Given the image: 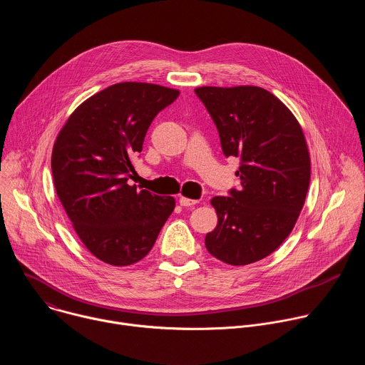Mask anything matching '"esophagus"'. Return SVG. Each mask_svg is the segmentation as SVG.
<instances>
[{
  "label": "esophagus",
  "instance_id": "1",
  "mask_svg": "<svg viewBox=\"0 0 365 365\" xmlns=\"http://www.w3.org/2000/svg\"><path fill=\"white\" fill-rule=\"evenodd\" d=\"M179 203H180L182 206H195L196 203H199V200L189 199V197H186V196H180V197H179Z\"/></svg>",
  "mask_w": 365,
  "mask_h": 365
}]
</instances>
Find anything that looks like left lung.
<instances>
[{"label": "left lung", "mask_w": 365, "mask_h": 365, "mask_svg": "<svg viewBox=\"0 0 365 365\" xmlns=\"http://www.w3.org/2000/svg\"><path fill=\"white\" fill-rule=\"evenodd\" d=\"M212 117L227 158L241 159V187L215 196L217 228L206 250L231 266L258 262L292 232L310 182V158L296 117L259 86H199L195 89Z\"/></svg>", "instance_id": "1"}]
</instances>
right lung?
Segmentation results:
<instances>
[{"label":"right lung","instance_id":"obj_1","mask_svg":"<svg viewBox=\"0 0 365 365\" xmlns=\"http://www.w3.org/2000/svg\"><path fill=\"white\" fill-rule=\"evenodd\" d=\"M178 96L154 83L111 85L83 101L56 137V193L83 245L103 263L140 262L175 210V197L138 190L128 179L151 121Z\"/></svg>","mask_w":365,"mask_h":365}]
</instances>
